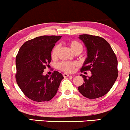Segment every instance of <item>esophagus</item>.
<instances>
[{
    "label": "esophagus",
    "mask_w": 130,
    "mask_h": 130,
    "mask_svg": "<svg viewBox=\"0 0 130 130\" xmlns=\"http://www.w3.org/2000/svg\"><path fill=\"white\" fill-rule=\"evenodd\" d=\"M63 76L64 77H67L69 76L70 74H67V73H63Z\"/></svg>",
    "instance_id": "obj_1"
}]
</instances>
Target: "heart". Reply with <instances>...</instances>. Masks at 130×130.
I'll list each match as a JSON object with an SVG mask.
<instances>
[{
    "mask_svg": "<svg viewBox=\"0 0 130 130\" xmlns=\"http://www.w3.org/2000/svg\"><path fill=\"white\" fill-rule=\"evenodd\" d=\"M70 49L75 54H79L83 51V47L79 41L76 40H71L68 43ZM59 51V46H54L51 52V56L53 59H56L57 57ZM76 63L71 62H61L57 64V68L65 73H73L75 70Z\"/></svg>",
    "mask_w": 130,
    "mask_h": 130,
    "instance_id": "1",
    "label": "heart"
}]
</instances>
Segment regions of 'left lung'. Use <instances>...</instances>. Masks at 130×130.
Here are the masks:
<instances>
[{
    "label": "left lung",
    "instance_id": "1",
    "mask_svg": "<svg viewBox=\"0 0 130 130\" xmlns=\"http://www.w3.org/2000/svg\"><path fill=\"white\" fill-rule=\"evenodd\" d=\"M79 38L87 51L80 71L92 73L90 77L80 74L84 83L78 87L79 92L89 99L101 97L111 90L117 78V57L108 41L100 37L84 34Z\"/></svg>",
    "mask_w": 130,
    "mask_h": 130
}]
</instances>
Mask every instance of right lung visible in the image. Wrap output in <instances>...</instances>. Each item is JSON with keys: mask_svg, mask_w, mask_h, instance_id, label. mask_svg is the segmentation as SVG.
<instances>
[{"mask_svg": "<svg viewBox=\"0 0 130 130\" xmlns=\"http://www.w3.org/2000/svg\"><path fill=\"white\" fill-rule=\"evenodd\" d=\"M62 36L38 37L27 41L16 57L17 84L23 93L33 101L44 102L56 95L63 76L54 71L51 76L43 71L51 61V51Z\"/></svg>", "mask_w": 130, "mask_h": 130, "instance_id": "add662e5", "label": "right lung"}]
</instances>
